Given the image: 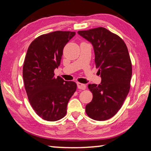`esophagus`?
I'll return each mask as SVG.
<instances>
[{"label":"esophagus","mask_w":151,"mask_h":151,"mask_svg":"<svg viewBox=\"0 0 151 151\" xmlns=\"http://www.w3.org/2000/svg\"><path fill=\"white\" fill-rule=\"evenodd\" d=\"M77 87L79 89H82V90H85L86 88V85L85 84L81 83H77Z\"/></svg>","instance_id":"esophagus-1"}]
</instances>
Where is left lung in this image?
Wrapping results in <instances>:
<instances>
[{
    "mask_svg": "<svg viewBox=\"0 0 151 151\" xmlns=\"http://www.w3.org/2000/svg\"><path fill=\"white\" fill-rule=\"evenodd\" d=\"M78 34L93 45L102 79L99 85H88L93 97L86 105V113L95 121H106L121 109L130 90L132 64L129 51L124 40L105 28L81 30Z\"/></svg>",
    "mask_w": 151,
    "mask_h": 151,
    "instance_id": "1",
    "label": "left lung"
}]
</instances>
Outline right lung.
<instances>
[{
  "instance_id": "obj_1",
  "label": "right lung",
  "mask_w": 151,
  "mask_h": 151,
  "mask_svg": "<svg viewBox=\"0 0 151 151\" xmlns=\"http://www.w3.org/2000/svg\"><path fill=\"white\" fill-rule=\"evenodd\" d=\"M75 34L58 30L40 35L27 50L22 69L24 88L32 109L46 121L63 118L76 90L75 82L56 77L54 73L60 64L64 47Z\"/></svg>"
}]
</instances>
